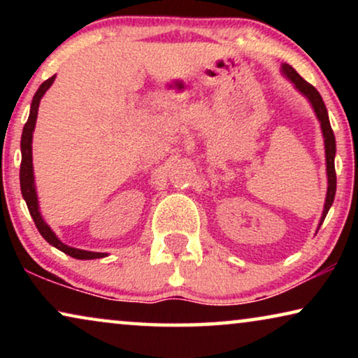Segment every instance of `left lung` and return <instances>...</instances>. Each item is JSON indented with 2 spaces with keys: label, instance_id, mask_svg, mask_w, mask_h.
<instances>
[{
  "label": "left lung",
  "instance_id": "obj_1",
  "mask_svg": "<svg viewBox=\"0 0 358 358\" xmlns=\"http://www.w3.org/2000/svg\"><path fill=\"white\" fill-rule=\"evenodd\" d=\"M282 71L288 80H290L293 85L296 86V90L303 92L308 99H310L313 109H315L317 119L321 122V129H322V135H324V146H326V166H327V197H326V203H324V212H322L321 217V223L320 227L324 222L327 212H329L332 202H334L336 197V168H334V156H336V138H334V131L331 129L329 124V115H327V109L322 102V97L320 92L316 91V87L310 85V83L303 80V78L298 75V73L293 70L290 65H282Z\"/></svg>",
  "mask_w": 358,
  "mask_h": 358
}]
</instances>
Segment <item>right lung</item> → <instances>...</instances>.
<instances>
[{
    "instance_id": "right-lung-1",
    "label": "right lung",
    "mask_w": 358,
    "mask_h": 358,
    "mask_svg": "<svg viewBox=\"0 0 358 358\" xmlns=\"http://www.w3.org/2000/svg\"><path fill=\"white\" fill-rule=\"evenodd\" d=\"M55 76L48 78L47 81H43L41 87H38L36 94H34L32 104H31V114H29V119L24 125L22 130V136H21V153H22V161H21V173H19V179H21V192L22 197L26 200L29 213L36 223V227L38 229V233L42 234L43 239L47 243H50L52 246H55L57 249H60L62 252L68 254V256L75 257V259H99L104 257V252H91V251H83V249H76V248H70L66 244H63L60 239L55 236V233L52 231L50 227L43 222V218L41 217V212H38V203H37V194H36V185H34V173H32V131L34 127H36V120H37V110H38V104H41L42 96L45 94V91L52 86Z\"/></svg>"
}]
</instances>
